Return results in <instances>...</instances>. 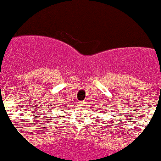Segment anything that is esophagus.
I'll return each mask as SVG.
<instances>
[{
	"mask_svg": "<svg viewBox=\"0 0 161 161\" xmlns=\"http://www.w3.org/2000/svg\"><path fill=\"white\" fill-rule=\"evenodd\" d=\"M79 104H81V105H83V104H84V102H83V101H79Z\"/></svg>",
	"mask_w": 161,
	"mask_h": 161,
	"instance_id": "1",
	"label": "esophagus"
}]
</instances>
